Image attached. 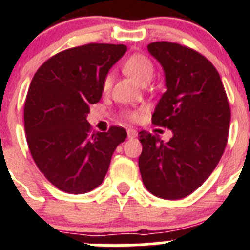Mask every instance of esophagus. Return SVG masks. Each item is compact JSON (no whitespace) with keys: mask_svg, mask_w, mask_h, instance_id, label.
I'll return each instance as SVG.
<instances>
[{"mask_svg":"<svg viewBox=\"0 0 250 250\" xmlns=\"http://www.w3.org/2000/svg\"><path fill=\"white\" fill-rule=\"evenodd\" d=\"M138 136V131L134 129H127V138L129 139H134Z\"/></svg>","mask_w":250,"mask_h":250,"instance_id":"obj_1","label":"esophagus"}]
</instances>
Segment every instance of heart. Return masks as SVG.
<instances>
[{
  "label": "heart",
  "instance_id": "b5f03b06",
  "mask_svg": "<svg viewBox=\"0 0 250 250\" xmlns=\"http://www.w3.org/2000/svg\"><path fill=\"white\" fill-rule=\"evenodd\" d=\"M123 70L126 75L132 77L140 85H146L151 81L155 75V67L151 60L143 54H134L125 60L123 63ZM112 85V75L107 74L103 81L104 91H109ZM124 115L130 120H136L139 116L138 111H125Z\"/></svg>",
  "mask_w": 250,
  "mask_h": 250
}]
</instances>
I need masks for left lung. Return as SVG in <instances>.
Returning a JSON list of instances; mask_svg holds the SVG:
<instances>
[{"label":"left lung","instance_id":"obj_1","mask_svg":"<svg viewBox=\"0 0 250 250\" xmlns=\"http://www.w3.org/2000/svg\"><path fill=\"white\" fill-rule=\"evenodd\" d=\"M165 74L167 91L152 114V124L171 130L164 143L139 132L143 151L139 169L145 188L161 199L190 195L209 178L228 140L230 107L213 63L179 43L147 45Z\"/></svg>","mask_w":250,"mask_h":250}]
</instances>
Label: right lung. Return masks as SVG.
I'll use <instances>...</instances> for the list:
<instances>
[{
	"label": "right lung",
	"instance_id": "obj_1",
	"mask_svg": "<svg viewBox=\"0 0 250 250\" xmlns=\"http://www.w3.org/2000/svg\"><path fill=\"white\" fill-rule=\"evenodd\" d=\"M126 50L110 43L68 48L43 62L31 81L23 110L28 149L40 171L65 193L98 188L126 139L124 127L91 132L86 120L89 106L100 101L104 79Z\"/></svg>",
	"mask_w": 250,
	"mask_h": 250
}]
</instances>
